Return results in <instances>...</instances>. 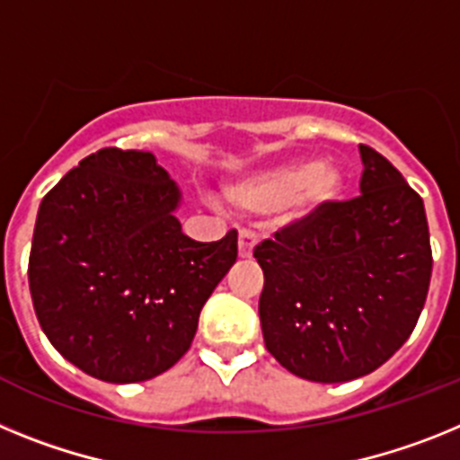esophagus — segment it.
<instances>
[{
  "label": "esophagus",
  "mask_w": 460,
  "mask_h": 460,
  "mask_svg": "<svg viewBox=\"0 0 460 460\" xmlns=\"http://www.w3.org/2000/svg\"><path fill=\"white\" fill-rule=\"evenodd\" d=\"M254 247H257V234H252V231H241V235H238V257L250 259L254 252Z\"/></svg>",
  "instance_id": "1"
}]
</instances>
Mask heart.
Instances as JSON below:
<instances>
[{
    "label": "heart",
    "mask_w": 460,
    "mask_h": 460,
    "mask_svg": "<svg viewBox=\"0 0 460 460\" xmlns=\"http://www.w3.org/2000/svg\"><path fill=\"white\" fill-rule=\"evenodd\" d=\"M342 191L345 173L341 166L305 157L257 171L231 185L226 194L238 210L261 215L282 208L285 225H303L338 201Z\"/></svg>",
    "instance_id": "obj_1"
}]
</instances>
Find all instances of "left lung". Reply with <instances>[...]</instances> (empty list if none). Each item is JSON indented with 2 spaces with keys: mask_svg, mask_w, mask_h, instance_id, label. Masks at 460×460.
Masks as SVG:
<instances>
[{
  "mask_svg": "<svg viewBox=\"0 0 460 460\" xmlns=\"http://www.w3.org/2000/svg\"><path fill=\"white\" fill-rule=\"evenodd\" d=\"M358 153L361 197L331 203L254 250L266 349L289 373L324 385L373 373L401 349L433 270L421 197L373 147Z\"/></svg>",
  "mask_w": 460,
  "mask_h": 460,
  "instance_id": "left-lung-1",
  "label": "left lung"
}]
</instances>
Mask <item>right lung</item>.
<instances>
[{
    "label": "right lung",
    "instance_id": "add662e5",
    "mask_svg": "<svg viewBox=\"0 0 460 460\" xmlns=\"http://www.w3.org/2000/svg\"><path fill=\"white\" fill-rule=\"evenodd\" d=\"M181 187L153 153L103 147L39 206L30 291L39 324L75 368L111 385L181 361L203 303L229 273L238 234L197 243L175 210Z\"/></svg>",
    "mask_w": 460,
    "mask_h": 460
}]
</instances>
